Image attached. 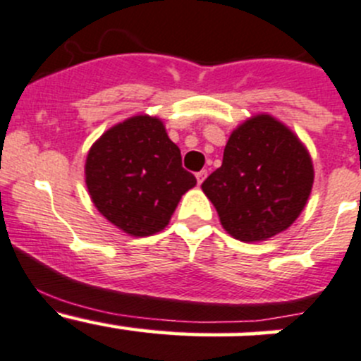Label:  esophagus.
<instances>
[{"label": "esophagus", "instance_id": "1", "mask_svg": "<svg viewBox=\"0 0 361 361\" xmlns=\"http://www.w3.org/2000/svg\"><path fill=\"white\" fill-rule=\"evenodd\" d=\"M205 177H207V170H202V172L196 173V182H198V184H202V182L205 180Z\"/></svg>", "mask_w": 361, "mask_h": 361}]
</instances>
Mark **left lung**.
Listing matches in <instances>:
<instances>
[{
  "label": "left lung",
  "mask_w": 361,
  "mask_h": 361,
  "mask_svg": "<svg viewBox=\"0 0 361 361\" xmlns=\"http://www.w3.org/2000/svg\"><path fill=\"white\" fill-rule=\"evenodd\" d=\"M312 182V159L297 135L276 117L258 114L233 130L223 165L202 189L231 237L259 242L295 223Z\"/></svg>",
  "instance_id": "1"
}]
</instances>
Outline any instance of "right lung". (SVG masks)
Masks as SVG:
<instances>
[{"label": "right lung", "instance_id": "add662e5", "mask_svg": "<svg viewBox=\"0 0 361 361\" xmlns=\"http://www.w3.org/2000/svg\"><path fill=\"white\" fill-rule=\"evenodd\" d=\"M85 184L102 216L124 233L149 237L170 223L196 179L182 169L180 149L161 119L133 116L106 130L89 149Z\"/></svg>", "mask_w": 361, "mask_h": 361}]
</instances>
